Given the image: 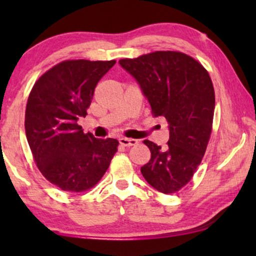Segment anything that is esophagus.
Instances as JSON below:
<instances>
[{
	"instance_id": "obj_1",
	"label": "esophagus",
	"mask_w": 256,
	"mask_h": 256,
	"mask_svg": "<svg viewBox=\"0 0 256 256\" xmlns=\"http://www.w3.org/2000/svg\"><path fill=\"white\" fill-rule=\"evenodd\" d=\"M120 144L124 146H136L138 143V140L135 138H121L120 140Z\"/></svg>"
}]
</instances>
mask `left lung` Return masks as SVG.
<instances>
[{"mask_svg":"<svg viewBox=\"0 0 256 256\" xmlns=\"http://www.w3.org/2000/svg\"><path fill=\"white\" fill-rule=\"evenodd\" d=\"M118 62L138 82L154 116L166 118L169 124L166 148L143 141L152 157L141 172L157 191L174 194L192 180L211 138L212 80L200 62L180 51H155Z\"/></svg>","mask_w":256,"mask_h":256,"instance_id":"left-lung-1","label":"left lung"}]
</instances>
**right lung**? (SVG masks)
<instances>
[{
  "label": "right lung",
  "mask_w": 256,
  "mask_h": 256,
  "mask_svg": "<svg viewBox=\"0 0 256 256\" xmlns=\"http://www.w3.org/2000/svg\"><path fill=\"white\" fill-rule=\"evenodd\" d=\"M115 60H64L42 74L26 108V134L34 163L62 191L84 192L99 183L118 152L115 138H96L78 122L94 90Z\"/></svg>",
  "instance_id": "add662e5"
}]
</instances>
